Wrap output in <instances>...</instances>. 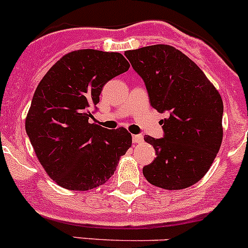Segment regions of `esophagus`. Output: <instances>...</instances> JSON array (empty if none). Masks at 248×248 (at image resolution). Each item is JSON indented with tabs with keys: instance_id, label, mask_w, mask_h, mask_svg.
Returning a JSON list of instances; mask_svg holds the SVG:
<instances>
[{
	"instance_id": "1",
	"label": "esophagus",
	"mask_w": 248,
	"mask_h": 248,
	"mask_svg": "<svg viewBox=\"0 0 248 248\" xmlns=\"http://www.w3.org/2000/svg\"><path fill=\"white\" fill-rule=\"evenodd\" d=\"M132 142L134 143H142L143 136L142 135H132Z\"/></svg>"
}]
</instances>
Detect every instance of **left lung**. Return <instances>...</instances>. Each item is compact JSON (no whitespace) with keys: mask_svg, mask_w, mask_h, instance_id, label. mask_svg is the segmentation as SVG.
I'll list each match as a JSON object with an SVG mask.
<instances>
[{"mask_svg":"<svg viewBox=\"0 0 248 248\" xmlns=\"http://www.w3.org/2000/svg\"><path fill=\"white\" fill-rule=\"evenodd\" d=\"M125 56L144 81L150 105L168 113L161 121L162 139L144 136L156 157L143 167V175L165 190L193 185L206 174L221 147V95L200 67L170 45L129 50Z\"/></svg>","mask_w":248,"mask_h":248,"instance_id":"1","label":"left lung"}]
</instances>
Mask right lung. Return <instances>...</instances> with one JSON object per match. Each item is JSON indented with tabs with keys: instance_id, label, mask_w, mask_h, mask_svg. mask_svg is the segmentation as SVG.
<instances>
[{
	"instance_id": "1",
	"label": "right lung",
	"mask_w": 248,
	"mask_h": 248,
	"mask_svg": "<svg viewBox=\"0 0 248 248\" xmlns=\"http://www.w3.org/2000/svg\"><path fill=\"white\" fill-rule=\"evenodd\" d=\"M118 52L71 51L51 67L38 85L26 117V132L48 177L68 190L105 184L131 147L124 127L89 123L107 81L129 70Z\"/></svg>"
}]
</instances>
